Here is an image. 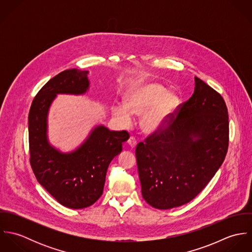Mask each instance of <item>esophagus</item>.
Returning <instances> with one entry per match:
<instances>
[{
	"label": "esophagus",
	"instance_id": "obj_1",
	"mask_svg": "<svg viewBox=\"0 0 252 252\" xmlns=\"http://www.w3.org/2000/svg\"><path fill=\"white\" fill-rule=\"evenodd\" d=\"M128 145L131 147V148H135L136 145H137V141L135 140V138L131 137L129 140H128Z\"/></svg>",
	"mask_w": 252,
	"mask_h": 252
}]
</instances>
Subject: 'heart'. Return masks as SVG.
I'll return each instance as SVG.
<instances>
[{"instance_id":"1","label":"heart","mask_w":252,"mask_h":252,"mask_svg":"<svg viewBox=\"0 0 252 252\" xmlns=\"http://www.w3.org/2000/svg\"><path fill=\"white\" fill-rule=\"evenodd\" d=\"M180 100L174 93L167 92L156 83H146L132 88L126 95L124 104L112 107V115L123 127L132 124V115H143L141 126L146 135L162 131L169 117L179 106Z\"/></svg>"}]
</instances>
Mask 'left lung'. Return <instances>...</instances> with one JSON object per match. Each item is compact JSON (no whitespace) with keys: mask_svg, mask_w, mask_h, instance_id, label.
<instances>
[{"mask_svg":"<svg viewBox=\"0 0 252 252\" xmlns=\"http://www.w3.org/2000/svg\"><path fill=\"white\" fill-rule=\"evenodd\" d=\"M176 115L136 148L143 197L159 210L192 201L215 177L228 150L226 104L199 77L193 95Z\"/></svg>","mask_w":252,"mask_h":252,"instance_id":"obj_1","label":"left lung"}]
</instances>
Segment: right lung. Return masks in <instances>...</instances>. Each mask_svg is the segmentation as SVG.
I'll return each instance as SVG.
<instances>
[{
  "instance_id": "right-lung-1",
  "label": "right lung",
  "mask_w": 252,
  "mask_h": 252,
  "mask_svg": "<svg viewBox=\"0 0 252 252\" xmlns=\"http://www.w3.org/2000/svg\"><path fill=\"white\" fill-rule=\"evenodd\" d=\"M88 72L71 69L55 75L36 94L28 117L30 163L36 180L58 203L74 210L87 208L102 196L108 165L129 139L126 131L98 125L71 152H61L49 143L47 116L52 102L57 94H85Z\"/></svg>"
}]
</instances>
